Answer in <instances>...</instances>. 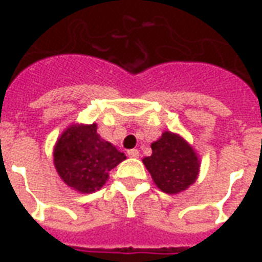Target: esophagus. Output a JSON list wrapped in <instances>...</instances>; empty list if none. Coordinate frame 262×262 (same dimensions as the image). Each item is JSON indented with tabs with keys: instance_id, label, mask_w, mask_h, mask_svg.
I'll use <instances>...</instances> for the list:
<instances>
[{
	"instance_id": "34e87169",
	"label": "esophagus",
	"mask_w": 262,
	"mask_h": 262,
	"mask_svg": "<svg viewBox=\"0 0 262 262\" xmlns=\"http://www.w3.org/2000/svg\"><path fill=\"white\" fill-rule=\"evenodd\" d=\"M139 154H140V151H139L137 148L127 150V156H129V157H133V159H137V157H139Z\"/></svg>"
}]
</instances>
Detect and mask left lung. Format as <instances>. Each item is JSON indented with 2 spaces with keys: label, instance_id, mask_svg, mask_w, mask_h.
<instances>
[{
  "label": "left lung",
  "instance_id": "obj_1",
  "mask_svg": "<svg viewBox=\"0 0 262 262\" xmlns=\"http://www.w3.org/2000/svg\"><path fill=\"white\" fill-rule=\"evenodd\" d=\"M151 150L153 154L143 163L163 192H181L195 182L199 161L184 139L165 132L161 139L151 144Z\"/></svg>",
  "mask_w": 262,
  "mask_h": 262
}]
</instances>
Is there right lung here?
Listing matches in <instances>:
<instances>
[{"label":"right lung","instance_id":"add662e5","mask_svg":"<svg viewBox=\"0 0 262 262\" xmlns=\"http://www.w3.org/2000/svg\"><path fill=\"white\" fill-rule=\"evenodd\" d=\"M54 165L61 180L80 192H94L108 180V172L126 159L97 133V125H74L54 147Z\"/></svg>","mask_w":262,"mask_h":262}]
</instances>
